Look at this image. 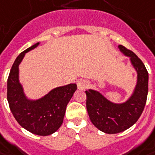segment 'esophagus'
I'll return each mask as SVG.
<instances>
[{
    "label": "esophagus",
    "instance_id": "esophagus-1",
    "mask_svg": "<svg viewBox=\"0 0 155 155\" xmlns=\"http://www.w3.org/2000/svg\"><path fill=\"white\" fill-rule=\"evenodd\" d=\"M89 86V82H88L87 80H84V79H81L77 81V87L78 89L80 90H85L86 88L87 87Z\"/></svg>",
    "mask_w": 155,
    "mask_h": 155
}]
</instances>
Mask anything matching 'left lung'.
Wrapping results in <instances>:
<instances>
[{
	"instance_id": "8db88e82",
	"label": "left lung",
	"mask_w": 155,
	"mask_h": 155,
	"mask_svg": "<svg viewBox=\"0 0 155 155\" xmlns=\"http://www.w3.org/2000/svg\"><path fill=\"white\" fill-rule=\"evenodd\" d=\"M117 47L121 53L130 58L136 72V84L130 96L124 102L115 103L97 90L86 91L90 120L98 130L106 134L120 133L136 124L146 104L148 91V73L143 62L124 46Z\"/></svg>"
}]
</instances>
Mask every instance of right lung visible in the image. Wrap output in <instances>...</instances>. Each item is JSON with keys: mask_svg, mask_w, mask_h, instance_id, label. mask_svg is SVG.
<instances>
[{"mask_svg": "<svg viewBox=\"0 0 155 155\" xmlns=\"http://www.w3.org/2000/svg\"><path fill=\"white\" fill-rule=\"evenodd\" d=\"M40 45L31 46L15 59L8 79V101L14 118L26 130L38 136H50L62 124L66 107L77 89L75 83L53 88L38 99H30L19 81V66L30 51Z\"/></svg>", "mask_w": 155, "mask_h": 155, "instance_id": "1", "label": "right lung"}]
</instances>
